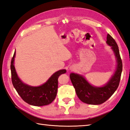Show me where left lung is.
I'll return each mask as SVG.
<instances>
[{
    "mask_svg": "<svg viewBox=\"0 0 130 130\" xmlns=\"http://www.w3.org/2000/svg\"><path fill=\"white\" fill-rule=\"evenodd\" d=\"M106 43L111 46L117 59L116 70L106 84L101 87H94L90 84L83 76L78 74L71 73L70 80L75 88L77 96L85 103L98 105L108 100L117 90L119 85L122 71V62L119 49L115 40L108 34Z\"/></svg>",
    "mask_w": 130,
    "mask_h": 130,
    "instance_id": "obj_1",
    "label": "left lung"
}]
</instances>
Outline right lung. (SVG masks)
I'll return each mask as SVG.
<instances>
[{
    "mask_svg": "<svg viewBox=\"0 0 130 130\" xmlns=\"http://www.w3.org/2000/svg\"><path fill=\"white\" fill-rule=\"evenodd\" d=\"M14 52L10 63L12 82L16 91L23 100L35 106H43L50 104L56 98L58 88V78L67 72L65 69L56 71L45 83L38 87H31L23 83L17 74L14 65Z\"/></svg>",
    "mask_w": 130,
    "mask_h": 130,
    "instance_id": "right-lung-1",
    "label": "right lung"
}]
</instances>
